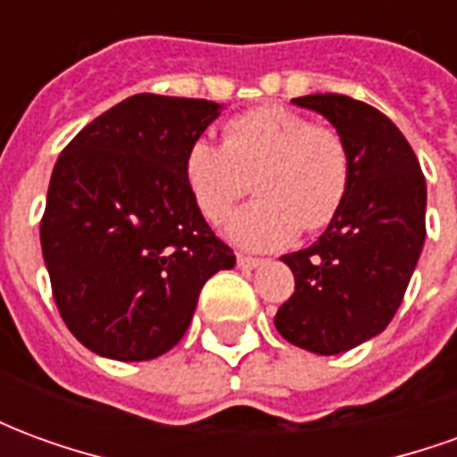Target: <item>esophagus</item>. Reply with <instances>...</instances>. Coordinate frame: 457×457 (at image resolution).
Wrapping results in <instances>:
<instances>
[{
  "label": "esophagus",
  "mask_w": 457,
  "mask_h": 457,
  "mask_svg": "<svg viewBox=\"0 0 457 457\" xmlns=\"http://www.w3.org/2000/svg\"><path fill=\"white\" fill-rule=\"evenodd\" d=\"M237 264L242 269H257L264 264V259H257V257H247V254H237Z\"/></svg>",
  "instance_id": "obj_1"
}]
</instances>
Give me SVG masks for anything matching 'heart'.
I'll return each mask as SVG.
<instances>
[{"label": "heart", "instance_id": "obj_1", "mask_svg": "<svg viewBox=\"0 0 457 457\" xmlns=\"http://www.w3.org/2000/svg\"><path fill=\"white\" fill-rule=\"evenodd\" d=\"M259 198L228 220V237L249 249H277L298 229L328 228L343 208L353 161L340 131L284 104H264L222 124V144L190 141L183 180L200 215L220 222L249 190Z\"/></svg>", "mask_w": 457, "mask_h": 457}]
</instances>
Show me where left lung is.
Segmentation results:
<instances>
[{
  "mask_svg": "<svg viewBox=\"0 0 457 457\" xmlns=\"http://www.w3.org/2000/svg\"><path fill=\"white\" fill-rule=\"evenodd\" d=\"M294 104L340 131L353 180L318 242L281 257L296 291L274 326L308 353L337 354L379 336L402 306L426 239V180L409 141L372 104L336 93Z\"/></svg>",
  "mask_w": 457,
  "mask_h": 457,
  "instance_id": "8db88e82",
  "label": "left lung"
}]
</instances>
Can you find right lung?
<instances>
[{
    "instance_id": "1",
    "label": "right lung",
    "mask_w": 457,
    "mask_h": 457,
    "mask_svg": "<svg viewBox=\"0 0 457 457\" xmlns=\"http://www.w3.org/2000/svg\"><path fill=\"white\" fill-rule=\"evenodd\" d=\"M218 114L208 100L131 95L55 161L41 249L58 313L95 354L169 353L205 281L235 267L183 180V154Z\"/></svg>"
}]
</instances>
